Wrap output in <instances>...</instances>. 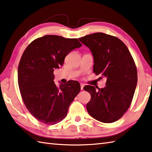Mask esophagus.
Segmentation results:
<instances>
[{
	"label": "esophagus",
	"instance_id": "34e87169",
	"mask_svg": "<svg viewBox=\"0 0 152 152\" xmlns=\"http://www.w3.org/2000/svg\"><path fill=\"white\" fill-rule=\"evenodd\" d=\"M84 86V85L83 84H80V88H81V90H83V88Z\"/></svg>",
	"mask_w": 152,
	"mask_h": 152
}]
</instances>
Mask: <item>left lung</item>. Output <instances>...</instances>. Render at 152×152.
I'll return each instance as SVG.
<instances>
[{
	"instance_id": "left-lung-1",
	"label": "left lung",
	"mask_w": 152,
	"mask_h": 152,
	"mask_svg": "<svg viewBox=\"0 0 152 152\" xmlns=\"http://www.w3.org/2000/svg\"><path fill=\"white\" fill-rule=\"evenodd\" d=\"M79 40L92 52L94 72L106 78L104 88L84 87L91 95L87 111L101 122H114L128 110L134 97L137 82L134 60L125 44L117 37L96 32Z\"/></svg>"
}]
</instances>
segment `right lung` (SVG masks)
<instances>
[{"label":"right lung","instance_id":"obj_1","mask_svg":"<svg viewBox=\"0 0 152 152\" xmlns=\"http://www.w3.org/2000/svg\"><path fill=\"white\" fill-rule=\"evenodd\" d=\"M82 44L77 38L46 35L33 40L22 56L18 68V82L26 108L38 121L54 125L64 119L68 107L80 91L78 81L69 80L57 87L54 69Z\"/></svg>","mask_w":152,"mask_h":152}]
</instances>
